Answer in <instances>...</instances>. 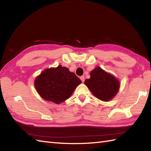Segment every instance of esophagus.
I'll list each match as a JSON object with an SVG mask.
<instances>
[{"label": "esophagus", "mask_w": 151, "mask_h": 151, "mask_svg": "<svg viewBox=\"0 0 151 151\" xmlns=\"http://www.w3.org/2000/svg\"><path fill=\"white\" fill-rule=\"evenodd\" d=\"M84 79H85V78H84V76H81V80L82 82H84Z\"/></svg>", "instance_id": "obj_1"}]
</instances>
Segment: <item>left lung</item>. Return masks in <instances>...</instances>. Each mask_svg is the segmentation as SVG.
Returning a JSON list of instances; mask_svg holds the SVG:
<instances>
[{
  "label": "left lung",
  "mask_w": 151,
  "mask_h": 151,
  "mask_svg": "<svg viewBox=\"0 0 151 151\" xmlns=\"http://www.w3.org/2000/svg\"><path fill=\"white\" fill-rule=\"evenodd\" d=\"M84 84L95 97L104 102L114 98L120 88L119 80L100 67L91 70L90 78L86 79Z\"/></svg>",
  "instance_id": "1"
}]
</instances>
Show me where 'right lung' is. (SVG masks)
<instances>
[{
  "instance_id": "right-lung-1",
  "label": "right lung",
  "mask_w": 151,
  "mask_h": 151,
  "mask_svg": "<svg viewBox=\"0 0 151 151\" xmlns=\"http://www.w3.org/2000/svg\"><path fill=\"white\" fill-rule=\"evenodd\" d=\"M81 83L75 73L59 65L43 70L35 78L34 86L44 100L60 104L68 99Z\"/></svg>"
}]
</instances>
